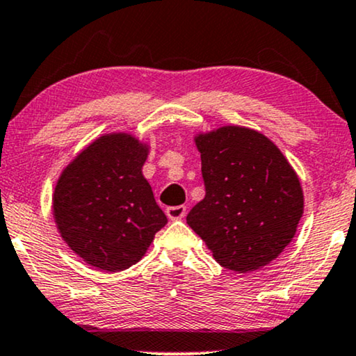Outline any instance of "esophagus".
Segmentation results:
<instances>
[{"instance_id":"esophagus-1","label":"esophagus","mask_w":356,"mask_h":356,"mask_svg":"<svg viewBox=\"0 0 356 356\" xmlns=\"http://www.w3.org/2000/svg\"><path fill=\"white\" fill-rule=\"evenodd\" d=\"M165 215H168L169 220H182L187 215V207H168L165 208Z\"/></svg>"}]
</instances>
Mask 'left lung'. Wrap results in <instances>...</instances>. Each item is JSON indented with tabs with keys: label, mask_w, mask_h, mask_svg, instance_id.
I'll return each instance as SVG.
<instances>
[{
	"label": "left lung",
	"mask_w": 356,
	"mask_h": 356,
	"mask_svg": "<svg viewBox=\"0 0 356 356\" xmlns=\"http://www.w3.org/2000/svg\"><path fill=\"white\" fill-rule=\"evenodd\" d=\"M195 145L207 193L187 225L225 268L265 267L295 238L305 210L295 169L272 140L248 127L198 134Z\"/></svg>",
	"instance_id": "obj_1"
}]
</instances>
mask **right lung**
<instances>
[{
  "label": "right lung",
  "instance_id": "1",
  "mask_svg": "<svg viewBox=\"0 0 356 356\" xmlns=\"http://www.w3.org/2000/svg\"><path fill=\"white\" fill-rule=\"evenodd\" d=\"M148 153L149 146L134 135L106 134L60 174L51 198L56 227L91 267H131L168 222L141 172Z\"/></svg>",
  "mask_w": 356,
  "mask_h": 356
}]
</instances>
